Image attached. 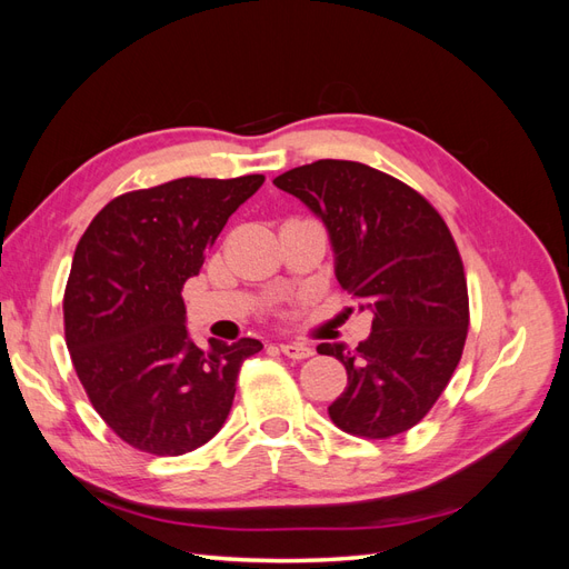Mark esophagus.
<instances>
[{
    "label": "esophagus",
    "mask_w": 569,
    "mask_h": 569,
    "mask_svg": "<svg viewBox=\"0 0 569 569\" xmlns=\"http://www.w3.org/2000/svg\"><path fill=\"white\" fill-rule=\"evenodd\" d=\"M280 351L287 356V358H291V360H303V358H311L316 351L308 347V343H303V341H284V343H280Z\"/></svg>",
    "instance_id": "1"
}]
</instances>
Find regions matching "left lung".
<instances>
[{
  "instance_id": "8db88e82",
  "label": "left lung",
  "mask_w": 569,
  "mask_h": 569,
  "mask_svg": "<svg viewBox=\"0 0 569 569\" xmlns=\"http://www.w3.org/2000/svg\"><path fill=\"white\" fill-rule=\"evenodd\" d=\"M330 234L341 289L372 313L353 351L320 343L349 382L327 408L343 432L387 439L418 425L462 356L470 308L453 237L425 197L366 163L320 159L272 180Z\"/></svg>"
}]
</instances>
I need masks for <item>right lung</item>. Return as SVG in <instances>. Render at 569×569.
<instances>
[{
	"mask_svg": "<svg viewBox=\"0 0 569 569\" xmlns=\"http://www.w3.org/2000/svg\"><path fill=\"white\" fill-rule=\"evenodd\" d=\"M180 178L120 194L76 247L63 295L66 347L94 410L126 443L182 456L218 435L258 339H209L187 330L182 287L199 274L228 218L263 184Z\"/></svg>",
	"mask_w": 569,
	"mask_h": 569,
	"instance_id": "obj_1",
	"label": "right lung"
}]
</instances>
